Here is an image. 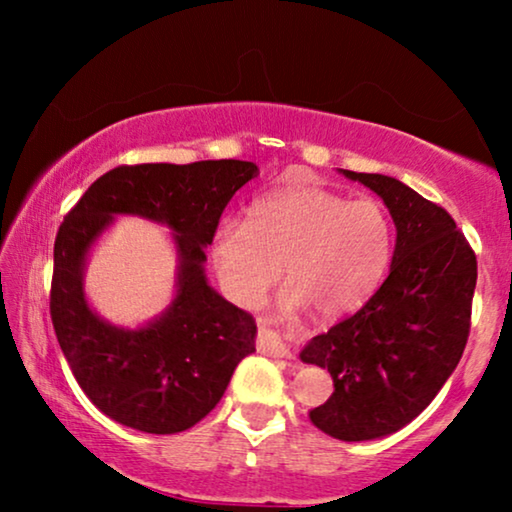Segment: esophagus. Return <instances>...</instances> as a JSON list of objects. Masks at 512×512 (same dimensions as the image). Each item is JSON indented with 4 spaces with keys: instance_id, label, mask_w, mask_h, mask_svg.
I'll use <instances>...</instances> for the list:
<instances>
[{
    "instance_id": "esophagus-1",
    "label": "esophagus",
    "mask_w": 512,
    "mask_h": 512,
    "mask_svg": "<svg viewBox=\"0 0 512 512\" xmlns=\"http://www.w3.org/2000/svg\"><path fill=\"white\" fill-rule=\"evenodd\" d=\"M261 349L263 352H268L272 356H291V349L289 345H286L282 335H279L277 331H272V328H268V321H261Z\"/></svg>"
}]
</instances>
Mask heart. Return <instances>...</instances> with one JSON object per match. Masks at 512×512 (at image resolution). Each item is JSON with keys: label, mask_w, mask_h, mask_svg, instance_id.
Listing matches in <instances>:
<instances>
[{"label": "heart", "mask_w": 512, "mask_h": 512, "mask_svg": "<svg viewBox=\"0 0 512 512\" xmlns=\"http://www.w3.org/2000/svg\"><path fill=\"white\" fill-rule=\"evenodd\" d=\"M394 226L382 202L326 188H286L249 207L247 221L219 223L216 277L240 307H256L284 268V307L310 305L321 319L352 314L387 275Z\"/></svg>", "instance_id": "1"}]
</instances>
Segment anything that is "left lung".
Segmentation results:
<instances>
[{
	"instance_id": "8db88e82",
	"label": "left lung",
	"mask_w": 512,
	"mask_h": 512,
	"mask_svg": "<svg viewBox=\"0 0 512 512\" xmlns=\"http://www.w3.org/2000/svg\"><path fill=\"white\" fill-rule=\"evenodd\" d=\"M375 191L396 223L389 275L368 303L312 338L300 359L328 368L335 391L310 410L328 436H389L429 405L464 354L478 261L443 207L384 174L342 170Z\"/></svg>"
}]
</instances>
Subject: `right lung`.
I'll list each match as a JSON object with an SVG mask.
<instances>
[{"label": "right lung", "instance_id": "obj_1", "mask_svg": "<svg viewBox=\"0 0 512 512\" xmlns=\"http://www.w3.org/2000/svg\"><path fill=\"white\" fill-rule=\"evenodd\" d=\"M258 174L247 160L118 165L102 174L60 223L53 249L51 319L60 349L90 401L144 433H179L214 410L233 370L256 352V321L207 284L205 247L223 209ZM114 213L175 230L178 296L149 327L107 325L82 296L87 249Z\"/></svg>", "mask_w": 512, "mask_h": 512}]
</instances>
